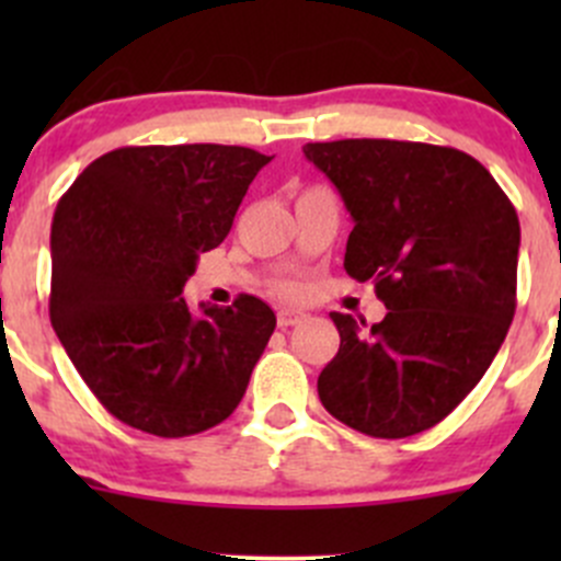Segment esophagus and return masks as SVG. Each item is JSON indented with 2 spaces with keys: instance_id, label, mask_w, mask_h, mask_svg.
<instances>
[{
  "instance_id": "34e87169",
  "label": "esophagus",
  "mask_w": 561,
  "mask_h": 561,
  "mask_svg": "<svg viewBox=\"0 0 561 561\" xmlns=\"http://www.w3.org/2000/svg\"><path fill=\"white\" fill-rule=\"evenodd\" d=\"M307 312H301V309H279V314H276V322H279V328H293L298 325V322L307 320Z\"/></svg>"
}]
</instances>
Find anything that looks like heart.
I'll use <instances>...</instances> for the list:
<instances>
[{
    "instance_id": "1",
    "label": "heart",
    "mask_w": 561,
    "mask_h": 561,
    "mask_svg": "<svg viewBox=\"0 0 561 561\" xmlns=\"http://www.w3.org/2000/svg\"><path fill=\"white\" fill-rule=\"evenodd\" d=\"M285 293H293V287H285Z\"/></svg>"
}]
</instances>
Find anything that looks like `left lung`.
<instances>
[{
  "label": "left lung",
  "mask_w": 561,
  "mask_h": 561,
  "mask_svg": "<svg viewBox=\"0 0 561 561\" xmlns=\"http://www.w3.org/2000/svg\"><path fill=\"white\" fill-rule=\"evenodd\" d=\"M353 217L344 271L375 282L382 322L331 312L339 353L322 407L380 439L448 417L500 353L516 314L522 228L494 175L450 146L350 138L307 144Z\"/></svg>",
  "instance_id": "obj_1"
}]
</instances>
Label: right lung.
Returning <instances> with one entry per match:
<instances>
[{"instance_id": "add662e5", "label": "right lung", "mask_w": 561, "mask_h": 561, "mask_svg": "<svg viewBox=\"0 0 561 561\" xmlns=\"http://www.w3.org/2000/svg\"><path fill=\"white\" fill-rule=\"evenodd\" d=\"M271 157L244 146H124L61 195L50 325L100 404L157 437L217 426L244 399L276 314L254 296L192 314L181 298Z\"/></svg>"}]
</instances>
